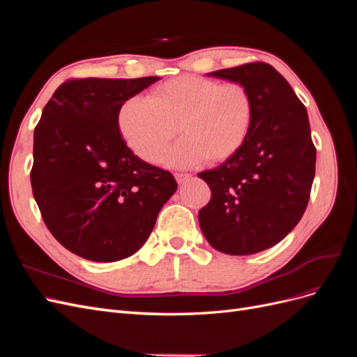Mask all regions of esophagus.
<instances>
[{
	"label": "esophagus",
	"mask_w": 357,
	"mask_h": 357,
	"mask_svg": "<svg viewBox=\"0 0 357 357\" xmlns=\"http://www.w3.org/2000/svg\"><path fill=\"white\" fill-rule=\"evenodd\" d=\"M190 178H192V174H186V172H176V180L178 185H183V183H186Z\"/></svg>",
	"instance_id": "esophagus-1"
}]
</instances>
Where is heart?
Returning <instances> with one entry per match:
<instances>
[{"label": "heart", "instance_id": "1", "mask_svg": "<svg viewBox=\"0 0 357 357\" xmlns=\"http://www.w3.org/2000/svg\"><path fill=\"white\" fill-rule=\"evenodd\" d=\"M252 95L240 83L183 75L158 86L146 96L126 100L117 113V129L126 146L150 164H160L172 149V167H190L208 159L222 162L245 143L253 122Z\"/></svg>", "mask_w": 357, "mask_h": 357}]
</instances>
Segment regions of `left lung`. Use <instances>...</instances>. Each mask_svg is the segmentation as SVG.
Here are the masks:
<instances>
[{"label": "left lung", "instance_id": "obj_1", "mask_svg": "<svg viewBox=\"0 0 357 357\" xmlns=\"http://www.w3.org/2000/svg\"><path fill=\"white\" fill-rule=\"evenodd\" d=\"M207 75L243 84L255 114L238 152L198 174L211 189L210 202L198 214L199 226L215 250L255 255L282 241L307 208L316 172L308 114L269 63H244Z\"/></svg>", "mask_w": 357, "mask_h": 357}]
</instances>
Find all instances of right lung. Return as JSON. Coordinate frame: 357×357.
Wrapping results in <instances>:
<instances>
[{"label":"right lung","instance_id":"right-lung-1","mask_svg":"<svg viewBox=\"0 0 357 357\" xmlns=\"http://www.w3.org/2000/svg\"><path fill=\"white\" fill-rule=\"evenodd\" d=\"M159 79L70 80L36 126L34 199L52 235L88 261L138 252L177 190L171 172L134 155L117 129L122 104Z\"/></svg>","mask_w":357,"mask_h":357}]
</instances>
